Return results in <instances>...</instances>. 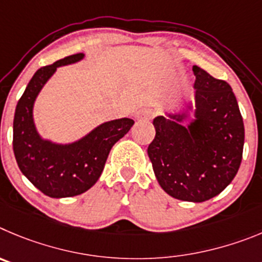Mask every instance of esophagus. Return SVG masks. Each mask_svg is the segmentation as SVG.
<instances>
[{
  "instance_id": "34e87169",
  "label": "esophagus",
  "mask_w": 262,
  "mask_h": 262,
  "mask_svg": "<svg viewBox=\"0 0 262 262\" xmlns=\"http://www.w3.org/2000/svg\"><path fill=\"white\" fill-rule=\"evenodd\" d=\"M137 120L138 121H145V120H151L154 117V111L150 110V108H145V110H141L138 114H137Z\"/></svg>"
}]
</instances>
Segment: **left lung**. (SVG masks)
Instances as JSON below:
<instances>
[{"instance_id": "8db88e82", "label": "left lung", "mask_w": 262, "mask_h": 262, "mask_svg": "<svg viewBox=\"0 0 262 262\" xmlns=\"http://www.w3.org/2000/svg\"><path fill=\"white\" fill-rule=\"evenodd\" d=\"M193 73L195 119L185 128V115L155 117V138L147 154L164 192L181 201L204 202L237 173L244 124L230 84L195 65Z\"/></svg>"}]
</instances>
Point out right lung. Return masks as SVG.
Wrapping results in <instances>:
<instances>
[{
	"instance_id": "add662e5",
	"label": "right lung",
	"mask_w": 262,
	"mask_h": 262,
	"mask_svg": "<svg viewBox=\"0 0 262 262\" xmlns=\"http://www.w3.org/2000/svg\"><path fill=\"white\" fill-rule=\"evenodd\" d=\"M82 58L83 53H77L40 68L28 82L14 115L13 150L18 167L40 192L52 199L73 197L90 189L102 175L112 146L134 124L126 117L104 122L70 145H57L37 134L32 119L37 94L58 67Z\"/></svg>"
}]
</instances>
